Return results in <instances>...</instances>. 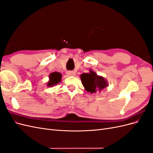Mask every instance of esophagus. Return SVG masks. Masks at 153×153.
<instances>
[{"label": "esophagus", "mask_w": 153, "mask_h": 153, "mask_svg": "<svg viewBox=\"0 0 153 153\" xmlns=\"http://www.w3.org/2000/svg\"><path fill=\"white\" fill-rule=\"evenodd\" d=\"M67 73L68 75H70V76H74V75H75V74H76V73L74 71H68L67 72Z\"/></svg>", "instance_id": "34e87169"}]
</instances>
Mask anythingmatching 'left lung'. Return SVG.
<instances>
[{
    "instance_id": "obj_1",
    "label": "left lung",
    "mask_w": 153,
    "mask_h": 153,
    "mask_svg": "<svg viewBox=\"0 0 153 153\" xmlns=\"http://www.w3.org/2000/svg\"><path fill=\"white\" fill-rule=\"evenodd\" d=\"M81 81L85 90L91 93H96L108 86L107 82L104 78L97 75L93 71L89 73H83L80 76Z\"/></svg>"
}]
</instances>
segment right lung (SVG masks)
Wrapping results in <instances>:
<instances>
[{
  "label": "right lung",
  "mask_w": 153,
  "mask_h": 153,
  "mask_svg": "<svg viewBox=\"0 0 153 153\" xmlns=\"http://www.w3.org/2000/svg\"><path fill=\"white\" fill-rule=\"evenodd\" d=\"M61 74L58 72H53L50 75V81L48 83L49 87H52L55 84H57L61 80Z\"/></svg>",
  "instance_id": "1"
}]
</instances>
